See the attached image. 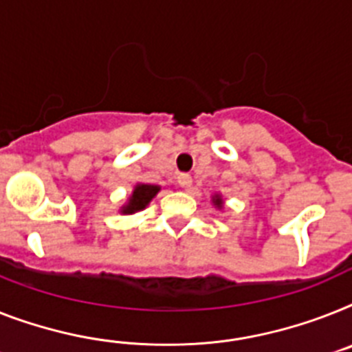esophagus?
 <instances>
[{"mask_svg": "<svg viewBox=\"0 0 352 352\" xmlns=\"http://www.w3.org/2000/svg\"><path fill=\"white\" fill-rule=\"evenodd\" d=\"M178 183L182 185L183 188H185V190H188V188L192 187V176H190V174H185V173L179 174Z\"/></svg>", "mask_w": 352, "mask_h": 352, "instance_id": "34e87169", "label": "esophagus"}]
</instances>
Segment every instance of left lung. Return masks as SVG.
<instances>
[{
    "label": "left lung",
    "instance_id": "1",
    "mask_svg": "<svg viewBox=\"0 0 352 352\" xmlns=\"http://www.w3.org/2000/svg\"><path fill=\"white\" fill-rule=\"evenodd\" d=\"M214 203H216L217 207H219V205H221V199H219V197H216V199H214Z\"/></svg>",
    "mask_w": 352,
    "mask_h": 352
}]
</instances>
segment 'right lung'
Returning a JSON list of instances; mask_svg holds the SVG:
<instances>
[{"label":"right lung","mask_w":352,"mask_h":352,"mask_svg":"<svg viewBox=\"0 0 352 352\" xmlns=\"http://www.w3.org/2000/svg\"><path fill=\"white\" fill-rule=\"evenodd\" d=\"M160 188L155 187V185H136L135 192L131 196L129 203L124 207V212L126 214H133L136 210H142L149 205V201L156 196Z\"/></svg>","instance_id":"1"}]
</instances>
